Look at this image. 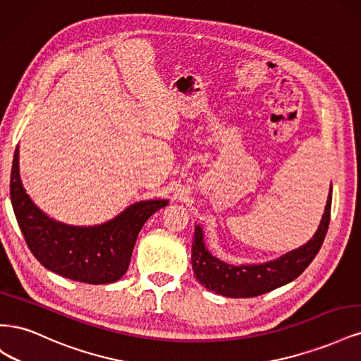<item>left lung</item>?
<instances>
[{
	"mask_svg": "<svg viewBox=\"0 0 361 361\" xmlns=\"http://www.w3.org/2000/svg\"><path fill=\"white\" fill-rule=\"evenodd\" d=\"M331 188L325 204L318 231L307 244L292 250L276 260L259 265H228L207 251L203 243V231L195 226L191 248L194 276L200 285L228 298H251L288 285L307 268L318 255L330 226Z\"/></svg>",
	"mask_w": 361,
	"mask_h": 361,
	"instance_id": "obj_1",
	"label": "left lung"
}]
</instances>
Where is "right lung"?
<instances>
[{"instance_id":"add662e5","label":"right lung","mask_w":361,"mask_h":361,"mask_svg":"<svg viewBox=\"0 0 361 361\" xmlns=\"http://www.w3.org/2000/svg\"><path fill=\"white\" fill-rule=\"evenodd\" d=\"M10 200L32 256L56 274L89 285L113 283L125 274L141 227L169 203L138 202L99 226L78 227L56 221L31 202L20 183L18 149L10 176Z\"/></svg>"}]
</instances>
